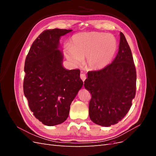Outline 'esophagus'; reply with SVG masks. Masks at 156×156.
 I'll return each mask as SVG.
<instances>
[{"instance_id":"1","label":"esophagus","mask_w":156,"mask_h":156,"mask_svg":"<svg viewBox=\"0 0 156 156\" xmlns=\"http://www.w3.org/2000/svg\"><path fill=\"white\" fill-rule=\"evenodd\" d=\"M80 78H81L82 81L84 82V80L86 79V75L84 73H81L80 74Z\"/></svg>"}]
</instances>
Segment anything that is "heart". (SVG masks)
Here are the masks:
<instances>
[{
    "instance_id": "obj_1",
    "label": "heart",
    "mask_w": 156,
    "mask_h": 156,
    "mask_svg": "<svg viewBox=\"0 0 156 156\" xmlns=\"http://www.w3.org/2000/svg\"><path fill=\"white\" fill-rule=\"evenodd\" d=\"M118 48L116 37L105 32H82L74 35L65 49L66 58L79 64L86 58L87 66L100 70L110 64Z\"/></svg>"
}]
</instances>
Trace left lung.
<instances>
[{
  "instance_id": "1",
  "label": "left lung",
  "mask_w": 156,
  "mask_h": 156,
  "mask_svg": "<svg viewBox=\"0 0 156 156\" xmlns=\"http://www.w3.org/2000/svg\"><path fill=\"white\" fill-rule=\"evenodd\" d=\"M119 52L114 60L100 70L90 71L84 88L91 94L89 116L94 123L111 126L123 119L135 96L136 74L131 51L120 33Z\"/></svg>"
}]
</instances>
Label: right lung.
<instances>
[{
    "label": "right lung",
    "instance_id": "obj_1",
    "mask_svg": "<svg viewBox=\"0 0 156 156\" xmlns=\"http://www.w3.org/2000/svg\"><path fill=\"white\" fill-rule=\"evenodd\" d=\"M72 30H45L33 42L25 62L23 92L33 115L52 126L68 119L70 105L83 87L79 69L62 66L60 36Z\"/></svg>",
    "mask_w": 156,
    "mask_h": 156
}]
</instances>
